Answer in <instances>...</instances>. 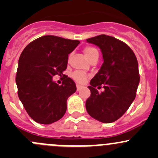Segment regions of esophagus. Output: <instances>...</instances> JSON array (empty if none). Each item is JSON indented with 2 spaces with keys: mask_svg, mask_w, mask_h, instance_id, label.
I'll use <instances>...</instances> for the list:
<instances>
[{
  "mask_svg": "<svg viewBox=\"0 0 158 158\" xmlns=\"http://www.w3.org/2000/svg\"><path fill=\"white\" fill-rule=\"evenodd\" d=\"M82 88V85H79V84H77V85H76V89H77V91H79Z\"/></svg>",
  "mask_w": 158,
  "mask_h": 158,
  "instance_id": "obj_1",
  "label": "esophagus"
}]
</instances>
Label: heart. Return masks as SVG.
Masks as SVG:
<instances>
[{"mask_svg":"<svg viewBox=\"0 0 158 158\" xmlns=\"http://www.w3.org/2000/svg\"><path fill=\"white\" fill-rule=\"evenodd\" d=\"M84 52H85V56L87 57L89 60H90L94 56L98 55V52L95 47H86L84 49ZM72 77L76 82L79 84L85 83L88 78V75L85 74V73L82 71H75L72 75Z\"/></svg>","mask_w":158,"mask_h":158,"instance_id":"heart-1","label":"heart"}]
</instances>
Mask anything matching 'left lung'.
I'll return each instance as SVG.
<instances>
[{
    "instance_id": "8db88e82",
    "label": "left lung",
    "mask_w": 158,
    "mask_h": 158,
    "mask_svg": "<svg viewBox=\"0 0 158 158\" xmlns=\"http://www.w3.org/2000/svg\"><path fill=\"white\" fill-rule=\"evenodd\" d=\"M86 40L101 49L104 62L90 81L91 95L85 108L93 118L111 123L120 118L135 100L140 81L138 60L125 43L113 36L102 34ZM102 85L105 90L98 93L95 87Z\"/></svg>"
}]
</instances>
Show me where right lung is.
Listing matches in <instances>:
<instances>
[{"instance_id": "obj_1", "label": "right lung", "mask_w": 158, "mask_h": 158, "mask_svg": "<svg viewBox=\"0 0 158 158\" xmlns=\"http://www.w3.org/2000/svg\"><path fill=\"white\" fill-rule=\"evenodd\" d=\"M79 41L47 35L30 43L20 54L16 83L20 102L29 116L40 124H52L63 118L66 101L76 91L74 81L63 75L68 56ZM63 75L61 86L52 81Z\"/></svg>"}]
</instances>
